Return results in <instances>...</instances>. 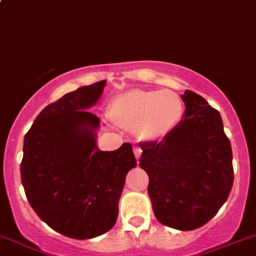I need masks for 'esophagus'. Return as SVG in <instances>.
<instances>
[{"label": "esophagus", "instance_id": "obj_1", "mask_svg": "<svg viewBox=\"0 0 256 256\" xmlns=\"http://www.w3.org/2000/svg\"><path fill=\"white\" fill-rule=\"evenodd\" d=\"M134 154H135L136 160H138L141 157V154H142V150H141L140 147H135V148H134Z\"/></svg>", "mask_w": 256, "mask_h": 256}]
</instances>
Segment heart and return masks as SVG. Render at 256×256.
<instances>
[{
  "mask_svg": "<svg viewBox=\"0 0 256 256\" xmlns=\"http://www.w3.org/2000/svg\"><path fill=\"white\" fill-rule=\"evenodd\" d=\"M182 100L171 90H130L112 100L109 118L142 140L168 135L182 118Z\"/></svg>",
  "mask_w": 256,
  "mask_h": 256,
  "instance_id": "heart-1",
  "label": "heart"
}]
</instances>
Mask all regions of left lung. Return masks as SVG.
<instances>
[{"label":"left lung","mask_w":256,"mask_h":256,"mask_svg":"<svg viewBox=\"0 0 256 256\" xmlns=\"http://www.w3.org/2000/svg\"><path fill=\"white\" fill-rule=\"evenodd\" d=\"M184 118L161 141L141 142L140 167L157 220L178 230L208 223L233 187V154L223 121L200 95L186 90Z\"/></svg>","instance_id":"left-lung-1"}]
</instances>
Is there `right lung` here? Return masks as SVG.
Segmentation results:
<instances>
[{
	"instance_id": "obj_1",
	"label": "right lung",
	"mask_w": 256,
	"mask_h": 256,
	"mask_svg": "<svg viewBox=\"0 0 256 256\" xmlns=\"http://www.w3.org/2000/svg\"><path fill=\"white\" fill-rule=\"evenodd\" d=\"M106 82L68 92L40 112L24 136L20 178L26 197L52 229L92 239L115 226L126 174L136 167L131 144L96 146L100 120L88 112Z\"/></svg>"
}]
</instances>
